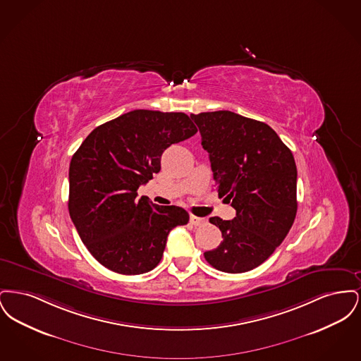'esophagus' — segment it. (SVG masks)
<instances>
[{
    "label": "esophagus",
    "mask_w": 361,
    "mask_h": 361,
    "mask_svg": "<svg viewBox=\"0 0 361 361\" xmlns=\"http://www.w3.org/2000/svg\"><path fill=\"white\" fill-rule=\"evenodd\" d=\"M189 222L193 224V226H202V224H206V219H204V218H199V216H195V215H190V218H189Z\"/></svg>",
    "instance_id": "1"
}]
</instances>
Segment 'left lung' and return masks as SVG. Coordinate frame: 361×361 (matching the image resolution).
<instances>
[{
  "label": "left lung",
  "mask_w": 361,
  "mask_h": 361,
  "mask_svg": "<svg viewBox=\"0 0 361 361\" xmlns=\"http://www.w3.org/2000/svg\"><path fill=\"white\" fill-rule=\"evenodd\" d=\"M209 155L219 197L235 208L233 221L209 222L221 245L204 253L218 271L242 274L271 257L296 216V165L291 150L262 121L230 111L190 115Z\"/></svg>",
  "instance_id": "left-lung-1"
}]
</instances>
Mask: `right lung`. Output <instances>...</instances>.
I'll list each match as a JSON object with an SVG mask.
<instances>
[{
    "label": "right lung",
    "mask_w": 361,
    "mask_h": 361,
    "mask_svg": "<svg viewBox=\"0 0 361 361\" xmlns=\"http://www.w3.org/2000/svg\"><path fill=\"white\" fill-rule=\"evenodd\" d=\"M196 133L183 112L135 109L96 127L74 153L70 218L105 268L121 275L154 269L171 230L188 224L184 208L137 199V190L161 171V155L171 145Z\"/></svg>",
    "instance_id": "obj_1"
}]
</instances>
